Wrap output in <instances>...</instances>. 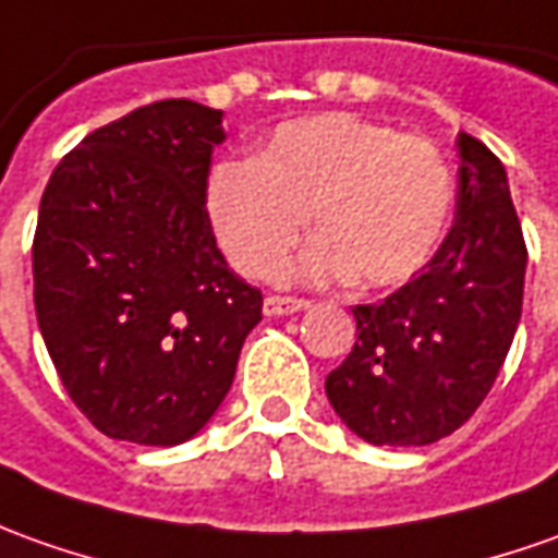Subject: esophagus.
<instances>
[{
    "label": "esophagus",
    "instance_id": "34e87169",
    "mask_svg": "<svg viewBox=\"0 0 558 558\" xmlns=\"http://www.w3.org/2000/svg\"><path fill=\"white\" fill-rule=\"evenodd\" d=\"M308 299H293V295H268L263 302L265 317H287V314H299L308 308Z\"/></svg>",
    "mask_w": 558,
    "mask_h": 558
}]
</instances>
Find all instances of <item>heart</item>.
<instances>
[{"label": "heart", "mask_w": 558, "mask_h": 558, "mask_svg": "<svg viewBox=\"0 0 558 558\" xmlns=\"http://www.w3.org/2000/svg\"><path fill=\"white\" fill-rule=\"evenodd\" d=\"M454 204L452 170L422 136L327 112L290 121L256 161H222L207 180V216L238 271L271 278L314 216L317 244L302 271L385 290L437 253Z\"/></svg>", "instance_id": "1"}]
</instances>
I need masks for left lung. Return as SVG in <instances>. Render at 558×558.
Masks as SVG:
<instances>
[{
    "label": "left lung",
    "mask_w": 558,
    "mask_h": 558,
    "mask_svg": "<svg viewBox=\"0 0 558 558\" xmlns=\"http://www.w3.org/2000/svg\"><path fill=\"white\" fill-rule=\"evenodd\" d=\"M458 198L446 241L378 305H357V342L327 375L336 415L373 446H427L476 412L522 314L525 241L495 151L458 134Z\"/></svg>",
    "instance_id": "left-lung-1"
}]
</instances>
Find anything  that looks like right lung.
I'll use <instances>...</instances> for the list:
<instances>
[{
  "label": "right lung",
  "mask_w": 558,
  "mask_h": 558,
  "mask_svg": "<svg viewBox=\"0 0 558 558\" xmlns=\"http://www.w3.org/2000/svg\"><path fill=\"white\" fill-rule=\"evenodd\" d=\"M222 112L140 106L88 134L45 185L36 317L72 403L106 437L180 446L226 400L263 293L207 216Z\"/></svg>",
  "instance_id": "obj_1"
}]
</instances>
